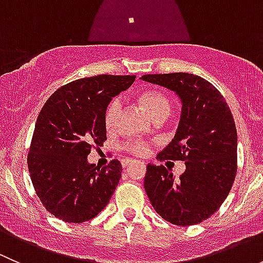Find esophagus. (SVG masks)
I'll return each instance as SVG.
<instances>
[{
    "label": "esophagus",
    "mask_w": 263,
    "mask_h": 263,
    "mask_svg": "<svg viewBox=\"0 0 263 263\" xmlns=\"http://www.w3.org/2000/svg\"><path fill=\"white\" fill-rule=\"evenodd\" d=\"M134 163V160H131V159H124L123 160V168H126V166H128V165H131V164Z\"/></svg>",
    "instance_id": "1"
}]
</instances>
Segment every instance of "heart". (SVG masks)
<instances>
[{
	"label": "heart",
	"instance_id": "heart-1",
	"mask_svg": "<svg viewBox=\"0 0 263 263\" xmlns=\"http://www.w3.org/2000/svg\"><path fill=\"white\" fill-rule=\"evenodd\" d=\"M139 103L145 107V109L150 113L154 119L166 118L172 112V102L165 94L156 90H148V91L142 92L139 95ZM122 112V103L121 99L116 98L108 104L107 109L104 113V124L107 129H113L117 126L119 116ZM126 148L131 151L135 155H144L147 151V145L144 141H132L127 142Z\"/></svg>",
	"mask_w": 263,
	"mask_h": 263
}]
</instances>
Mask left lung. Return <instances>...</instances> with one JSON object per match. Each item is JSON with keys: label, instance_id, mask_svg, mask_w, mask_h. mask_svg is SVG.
I'll list each match as a JSON object with an SVG mask.
<instances>
[{"label": "left lung", "instance_id": "left-lung-1", "mask_svg": "<svg viewBox=\"0 0 263 263\" xmlns=\"http://www.w3.org/2000/svg\"><path fill=\"white\" fill-rule=\"evenodd\" d=\"M178 95L182 113L174 139L159 160H182L179 178L164 165L147 164L144 187L151 205L174 225L198 224L228 197L237 174V128L228 103L205 79L188 72L144 75Z\"/></svg>", "mask_w": 263, "mask_h": 263}]
</instances>
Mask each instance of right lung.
Returning a JSON list of instances; mask_svg holds the SVG:
<instances>
[{"mask_svg": "<svg viewBox=\"0 0 263 263\" xmlns=\"http://www.w3.org/2000/svg\"><path fill=\"white\" fill-rule=\"evenodd\" d=\"M136 76L98 75L75 80L53 92L36 119L28 154L34 190L47 211L65 222H84L109 202L122 165L87 161L94 145L107 140L104 113L110 100Z\"/></svg>", "mask_w": 263, "mask_h": 263, "instance_id": "add662e5", "label": "right lung"}]
</instances>
